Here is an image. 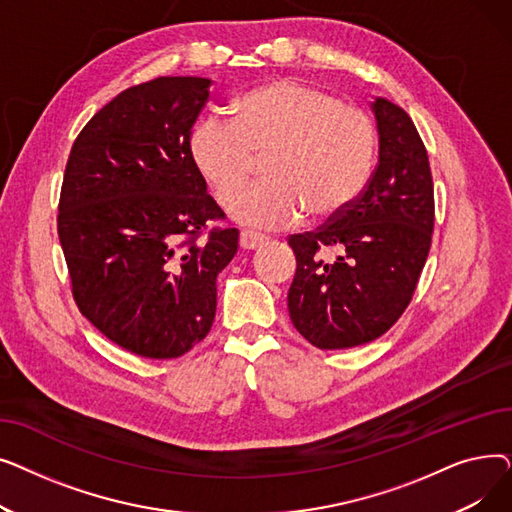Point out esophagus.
I'll return each mask as SVG.
<instances>
[{
	"instance_id": "1",
	"label": "esophagus",
	"mask_w": 512,
	"mask_h": 512,
	"mask_svg": "<svg viewBox=\"0 0 512 512\" xmlns=\"http://www.w3.org/2000/svg\"><path fill=\"white\" fill-rule=\"evenodd\" d=\"M263 240H265V236H263V234H257V232H249V230H245V232H240L238 245H240V249L253 251V249H257V247H261V245H263Z\"/></svg>"
}]
</instances>
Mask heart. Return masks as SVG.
Instances as JSON below:
<instances>
[{"instance_id":"1","label":"heart","mask_w":512,"mask_h":512,"mask_svg":"<svg viewBox=\"0 0 512 512\" xmlns=\"http://www.w3.org/2000/svg\"><path fill=\"white\" fill-rule=\"evenodd\" d=\"M378 132L357 105L299 80H272L232 101V120L209 118L191 134V157L220 203L244 187L268 155V182L232 201L230 218L251 228H288L307 211L328 222L351 209L375 166Z\"/></svg>"}]
</instances>
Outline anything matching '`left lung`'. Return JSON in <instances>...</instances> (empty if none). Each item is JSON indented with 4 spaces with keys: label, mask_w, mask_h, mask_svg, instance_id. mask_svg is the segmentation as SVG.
Returning a JSON list of instances; mask_svg holds the SVG:
<instances>
[{
    "label": "left lung",
    "mask_w": 512,
    "mask_h": 512,
    "mask_svg": "<svg viewBox=\"0 0 512 512\" xmlns=\"http://www.w3.org/2000/svg\"><path fill=\"white\" fill-rule=\"evenodd\" d=\"M371 112L380 151L365 191L334 222L288 238L297 255L288 313L321 351L386 334L411 303L432 245L434 182L419 132L384 97L371 101Z\"/></svg>",
    "instance_id": "left-lung-1"
}]
</instances>
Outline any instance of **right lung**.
Wrapping results in <instances>:
<instances>
[{
	"instance_id": "right-lung-1",
	"label": "right lung",
	"mask_w": 512,
	"mask_h": 512,
	"mask_svg": "<svg viewBox=\"0 0 512 512\" xmlns=\"http://www.w3.org/2000/svg\"><path fill=\"white\" fill-rule=\"evenodd\" d=\"M209 78L157 76L130 87L76 137L62 184L58 234L74 301L126 351L176 359L211 330L218 274L238 249L236 228L191 157V128Z\"/></svg>"
}]
</instances>
